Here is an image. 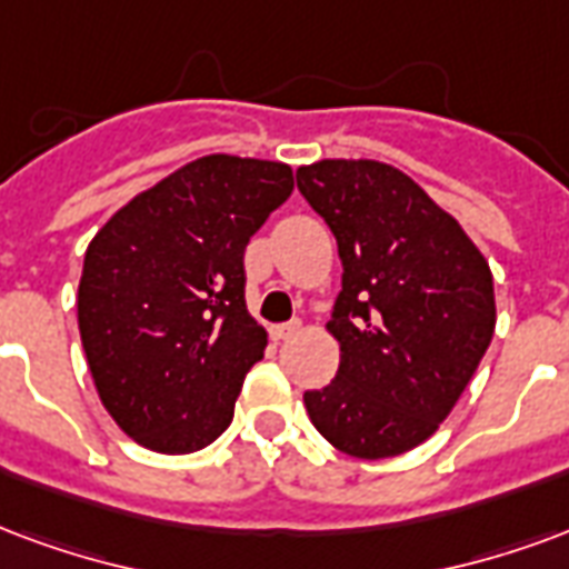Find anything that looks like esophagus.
<instances>
[{
  "mask_svg": "<svg viewBox=\"0 0 569 569\" xmlns=\"http://www.w3.org/2000/svg\"><path fill=\"white\" fill-rule=\"evenodd\" d=\"M301 331V322H280V326H271V338L273 340H289L292 335Z\"/></svg>",
  "mask_w": 569,
  "mask_h": 569,
  "instance_id": "obj_1",
  "label": "esophagus"
}]
</instances>
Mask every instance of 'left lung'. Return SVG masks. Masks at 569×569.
<instances>
[{"label":"left lung","instance_id":"obj_1","mask_svg":"<svg viewBox=\"0 0 569 569\" xmlns=\"http://www.w3.org/2000/svg\"><path fill=\"white\" fill-rule=\"evenodd\" d=\"M298 192L338 238L328 331L338 377L305 391L310 422L356 458L410 452L435 435L495 335L482 252L416 180L373 159L298 168Z\"/></svg>","mask_w":569,"mask_h":569}]
</instances>
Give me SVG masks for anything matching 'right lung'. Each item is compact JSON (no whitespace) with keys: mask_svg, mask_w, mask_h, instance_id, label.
Instances as JSON below:
<instances>
[{"mask_svg":"<svg viewBox=\"0 0 569 569\" xmlns=\"http://www.w3.org/2000/svg\"><path fill=\"white\" fill-rule=\"evenodd\" d=\"M292 187L283 162L204 156L134 196L87 247L81 343L134 443L187 456L229 428L268 347L243 301V250Z\"/></svg>","mask_w":569,"mask_h":569,"instance_id":"add662e5","label":"right lung"}]
</instances>
